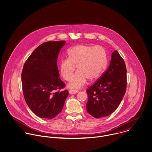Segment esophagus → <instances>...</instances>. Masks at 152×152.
Masks as SVG:
<instances>
[{
    "instance_id": "esophagus-1",
    "label": "esophagus",
    "mask_w": 152,
    "mask_h": 152,
    "mask_svg": "<svg viewBox=\"0 0 152 152\" xmlns=\"http://www.w3.org/2000/svg\"><path fill=\"white\" fill-rule=\"evenodd\" d=\"M69 93L71 94H76L77 93H78V91H77V90H73V89H71L69 91Z\"/></svg>"
}]
</instances>
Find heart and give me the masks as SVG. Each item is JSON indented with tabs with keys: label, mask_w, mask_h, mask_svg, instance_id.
<instances>
[{
	"label": "heart",
	"mask_w": 152,
	"mask_h": 152,
	"mask_svg": "<svg viewBox=\"0 0 152 152\" xmlns=\"http://www.w3.org/2000/svg\"><path fill=\"white\" fill-rule=\"evenodd\" d=\"M107 61L106 52L101 46L76 45L68 51V59L61 61V74L64 80L69 81L77 65L79 71L72 77L69 86L79 89L86 83L87 79L93 81L100 78Z\"/></svg>",
	"instance_id": "1"
}]
</instances>
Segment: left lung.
Wrapping results in <instances>:
<instances>
[{"label": "left lung", "mask_w": 152, "mask_h": 152, "mask_svg": "<svg viewBox=\"0 0 152 152\" xmlns=\"http://www.w3.org/2000/svg\"><path fill=\"white\" fill-rule=\"evenodd\" d=\"M125 62L117 51L112 54L107 70L87 89V112L95 118L110 115L120 104L126 91Z\"/></svg>", "instance_id": "obj_1"}]
</instances>
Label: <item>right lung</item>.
<instances>
[{"label":"right lung","instance_id":"obj_1","mask_svg":"<svg viewBox=\"0 0 152 152\" xmlns=\"http://www.w3.org/2000/svg\"><path fill=\"white\" fill-rule=\"evenodd\" d=\"M65 41H47L40 45L25 62L21 81L25 100L41 118L53 119L61 113L67 90L59 77L57 61Z\"/></svg>","mask_w":152,"mask_h":152}]
</instances>
